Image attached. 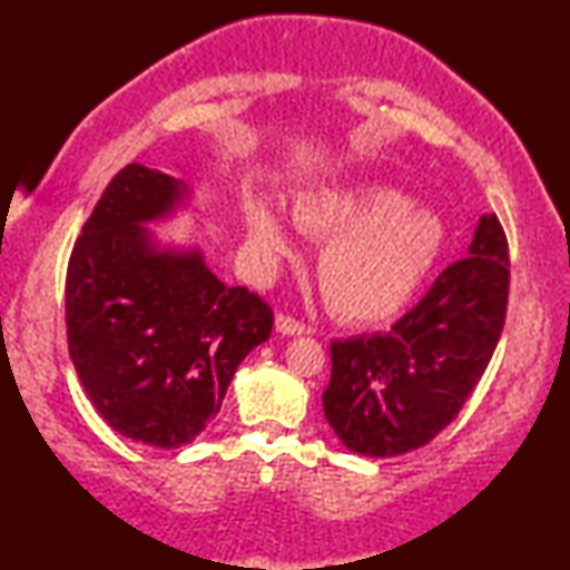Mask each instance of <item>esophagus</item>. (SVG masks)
<instances>
[{
    "mask_svg": "<svg viewBox=\"0 0 570 570\" xmlns=\"http://www.w3.org/2000/svg\"><path fill=\"white\" fill-rule=\"evenodd\" d=\"M275 326L279 334H308L311 332L306 322H301V318H295L291 314H277Z\"/></svg>",
    "mask_w": 570,
    "mask_h": 570,
    "instance_id": "esophagus-1",
    "label": "esophagus"
}]
</instances>
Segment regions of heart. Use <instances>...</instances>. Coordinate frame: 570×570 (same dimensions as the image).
Returning a JSON list of instances; mask_svg holds the SVG:
<instances>
[{"label":"heart","mask_w":570,"mask_h":570,"mask_svg":"<svg viewBox=\"0 0 570 570\" xmlns=\"http://www.w3.org/2000/svg\"><path fill=\"white\" fill-rule=\"evenodd\" d=\"M293 217L311 238L326 240L318 285L334 314L379 322L400 311L439 259L441 217L384 184L322 189L295 199ZM248 246L264 267L291 259L295 246L283 215L267 202L246 207Z\"/></svg>","instance_id":"heart-1"}]
</instances>
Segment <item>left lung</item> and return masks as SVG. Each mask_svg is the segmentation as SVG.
<instances>
[{
  "label": "left lung",
  "instance_id": "1",
  "mask_svg": "<svg viewBox=\"0 0 570 570\" xmlns=\"http://www.w3.org/2000/svg\"><path fill=\"white\" fill-rule=\"evenodd\" d=\"M509 240L482 215L470 256L449 264L389 332L332 342L324 415L350 451L396 456L433 441L480 384L509 306Z\"/></svg>",
  "mask_w": 570,
  "mask_h": 570
}]
</instances>
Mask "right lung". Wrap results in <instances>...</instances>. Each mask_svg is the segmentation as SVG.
<instances>
[{
	"mask_svg": "<svg viewBox=\"0 0 570 570\" xmlns=\"http://www.w3.org/2000/svg\"><path fill=\"white\" fill-rule=\"evenodd\" d=\"M186 191L160 170L124 166L67 267V342L85 394L114 431L158 449L205 431L275 324L267 301L223 285L199 252L155 248L142 225L174 213Z\"/></svg>",
	"mask_w": 570,
	"mask_h": 570,
	"instance_id": "add662e5",
	"label": "right lung"
}]
</instances>
